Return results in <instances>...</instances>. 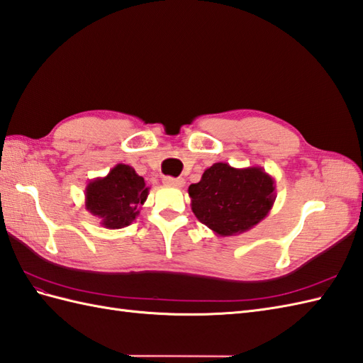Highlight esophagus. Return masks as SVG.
<instances>
[{
	"instance_id": "34e87169",
	"label": "esophagus",
	"mask_w": 363,
	"mask_h": 363,
	"mask_svg": "<svg viewBox=\"0 0 363 363\" xmlns=\"http://www.w3.org/2000/svg\"><path fill=\"white\" fill-rule=\"evenodd\" d=\"M165 185H170V187H182L184 179L182 178H172V176H165L162 179Z\"/></svg>"
}]
</instances>
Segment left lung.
Instances as JSON below:
<instances>
[{"label":"left lung","mask_w":363,"mask_h":363,"mask_svg":"<svg viewBox=\"0 0 363 363\" xmlns=\"http://www.w3.org/2000/svg\"><path fill=\"white\" fill-rule=\"evenodd\" d=\"M191 210L198 220L220 237L250 230L271 212L275 181L263 167L235 168L216 162L189 187Z\"/></svg>","instance_id":"8db88e82"}]
</instances>
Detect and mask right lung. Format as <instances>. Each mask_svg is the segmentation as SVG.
Returning <instances> with one entry per match:
<instances>
[{"label":"right lung","instance_id":"right-lung-1","mask_svg":"<svg viewBox=\"0 0 363 363\" xmlns=\"http://www.w3.org/2000/svg\"><path fill=\"white\" fill-rule=\"evenodd\" d=\"M148 191L150 187L133 167L117 164L104 178L88 182L85 207L105 229H123L139 216Z\"/></svg>","mask_w":363,"mask_h":363}]
</instances>
